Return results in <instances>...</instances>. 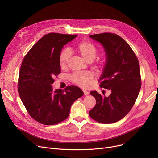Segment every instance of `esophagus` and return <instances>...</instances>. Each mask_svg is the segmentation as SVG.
<instances>
[{"instance_id":"1","label":"esophagus","mask_w":158,"mask_h":158,"mask_svg":"<svg viewBox=\"0 0 158 158\" xmlns=\"http://www.w3.org/2000/svg\"><path fill=\"white\" fill-rule=\"evenodd\" d=\"M82 91H83V92H84L85 95H88L89 94V92H88V91H86V90H85V89H83Z\"/></svg>"}]
</instances>
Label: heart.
<instances>
[{
	"instance_id": "obj_1",
	"label": "heart",
	"mask_w": 158,
	"mask_h": 158,
	"mask_svg": "<svg viewBox=\"0 0 158 158\" xmlns=\"http://www.w3.org/2000/svg\"><path fill=\"white\" fill-rule=\"evenodd\" d=\"M76 51L83 60L90 63L94 60L97 55V49L96 47L88 41L81 42L76 48ZM69 52L64 50L60 56L59 61L61 69H64L69 60ZM93 78V75L89 72H76L70 76V79L73 82L82 88H87L89 85V81Z\"/></svg>"
}]
</instances>
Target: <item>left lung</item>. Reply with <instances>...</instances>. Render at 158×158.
<instances>
[{
    "label": "left lung",
    "instance_id": "1",
    "mask_svg": "<svg viewBox=\"0 0 158 158\" xmlns=\"http://www.w3.org/2000/svg\"><path fill=\"white\" fill-rule=\"evenodd\" d=\"M89 37L104 48L106 60L99 78L100 86L111 90V94L106 97L96 91L91 92L96 105L89 114L99 123L118 122L130 111L139 92L142 84L138 60L128 44L117 35L105 32Z\"/></svg>",
    "mask_w": 158,
    "mask_h": 158
}]
</instances>
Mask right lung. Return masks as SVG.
Returning <instances> with one entry per match:
<instances>
[{
    "mask_svg": "<svg viewBox=\"0 0 158 158\" xmlns=\"http://www.w3.org/2000/svg\"><path fill=\"white\" fill-rule=\"evenodd\" d=\"M77 35L49 33L33 45L23 58L19 77V93L31 117L44 125L68 118L72 104L83 95L77 86L53 90L54 77L61 73L59 58L64 45Z\"/></svg>",
    "mask_w": 158,
    "mask_h": 158,
    "instance_id": "obj_1",
    "label": "right lung"
}]
</instances>
